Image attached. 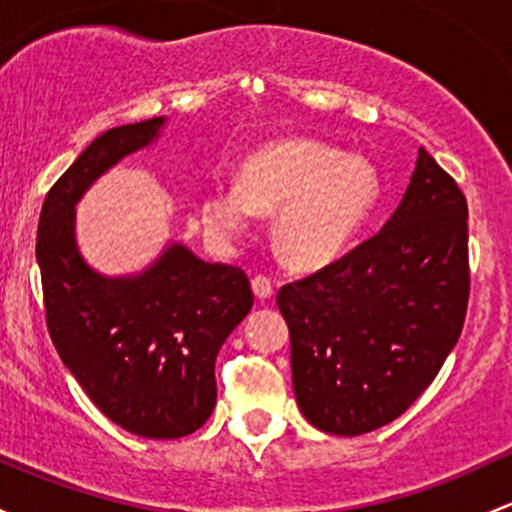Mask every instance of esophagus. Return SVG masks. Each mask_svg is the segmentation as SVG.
Returning <instances> with one entry per match:
<instances>
[{
  "mask_svg": "<svg viewBox=\"0 0 512 512\" xmlns=\"http://www.w3.org/2000/svg\"><path fill=\"white\" fill-rule=\"evenodd\" d=\"M252 292L257 299H270L274 294V282L265 274H257V277H252Z\"/></svg>",
  "mask_w": 512,
  "mask_h": 512,
  "instance_id": "34e87169",
  "label": "esophagus"
}]
</instances>
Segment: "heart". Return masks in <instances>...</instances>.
Segmentation results:
<instances>
[{"mask_svg": "<svg viewBox=\"0 0 512 512\" xmlns=\"http://www.w3.org/2000/svg\"><path fill=\"white\" fill-rule=\"evenodd\" d=\"M383 193L378 169L319 139L287 137L247 154L238 181L203 191L201 218L215 240H233L255 211H276L274 238L292 265L321 267L358 238Z\"/></svg>", "mask_w": 512, "mask_h": 512, "instance_id": "b5f03b06", "label": "heart"}]
</instances>
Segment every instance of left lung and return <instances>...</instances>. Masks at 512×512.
<instances>
[{
  "mask_svg": "<svg viewBox=\"0 0 512 512\" xmlns=\"http://www.w3.org/2000/svg\"><path fill=\"white\" fill-rule=\"evenodd\" d=\"M466 220L461 188L419 149L410 186L380 233L279 289L294 395L316 429L373 432L432 385L469 306Z\"/></svg>",
  "mask_w": 512,
  "mask_h": 512,
  "instance_id": "8db88e82",
  "label": "left lung"
}]
</instances>
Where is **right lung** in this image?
<instances>
[{"label": "right lung", "mask_w": 512, "mask_h": 512, "mask_svg": "<svg viewBox=\"0 0 512 512\" xmlns=\"http://www.w3.org/2000/svg\"><path fill=\"white\" fill-rule=\"evenodd\" d=\"M164 117L107 129L43 201L36 235L46 326L107 419L137 437L179 439L215 407V355L252 309L240 267L171 242L134 277H102L75 245V203L110 166L159 137Z\"/></svg>", "instance_id": "obj_1"}]
</instances>
